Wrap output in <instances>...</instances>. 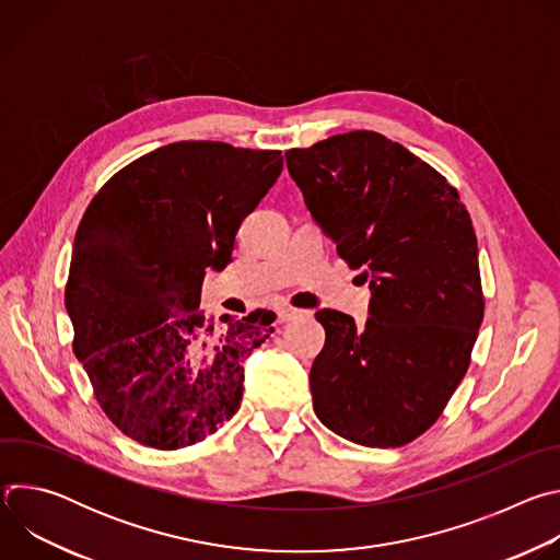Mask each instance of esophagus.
Wrapping results in <instances>:
<instances>
[{
	"label": "esophagus",
	"instance_id": "esophagus-1",
	"mask_svg": "<svg viewBox=\"0 0 560 560\" xmlns=\"http://www.w3.org/2000/svg\"><path fill=\"white\" fill-rule=\"evenodd\" d=\"M277 316L279 322H292V318H299V316H310L307 310H299V307H290V305H283L277 310Z\"/></svg>",
	"mask_w": 560,
	"mask_h": 560
}]
</instances>
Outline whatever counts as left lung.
<instances>
[{
	"instance_id": "left-lung-1",
	"label": "left lung",
	"mask_w": 560,
	"mask_h": 560,
	"mask_svg": "<svg viewBox=\"0 0 560 560\" xmlns=\"http://www.w3.org/2000/svg\"><path fill=\"white\" fill-rule=\"evenodd\" d=\"M285 164L372 294L363 328L316 312L326 346L310 370L314 412L352 443L406 445L441 417L483 324L467 208L443 175L372 130L288 150Z\"/></svg>"
}]
</instances>
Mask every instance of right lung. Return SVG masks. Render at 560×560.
Wrapping results in <instances>:
<instances>
[{
  "instance_id": "right-lung-1",
  "label": "right lung",
  "mask_w": 560,
  "mask_h": 560,
  "mask_svg": "<svg viewBox=\"0 0 560 560\" xmlns=\"http://www.w3.org/2000/svg\"><path fill=\"white\" fill-rule=\"evenodd\" d=\"M281 168L279 150L177 141L119 171L84 212L66 285L72 348L126 436L179 450L236 412L244 361L275 314L214 322L201 281L232 261L238 225Z\"/></svg>"
}]
</instances>
